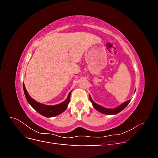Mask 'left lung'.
<instances>
[{"label":"left lung","mask_w":158,"mask_h":158,"mask_svg":"<svg viewBox=\"0 0 158 158\" xmlns=\"http://www.w3.org/2000/svg\"><path fill=\"white\" fill-rule=\"evenodd\" d=\"M89 99H90V102H92L94 107L95 109L98 110V111L99 112H101L103 114H117L119 112H121L128 106V104L131 102V100H128V101L122 103L121 106H119L118 107L114 108V109H107V108L103 107L101 106H99V105H98L95 103H94L93 102V100L92 99V98H91L90 95H89Z\"/></svg>","instance_id":"1"}]
</instances>
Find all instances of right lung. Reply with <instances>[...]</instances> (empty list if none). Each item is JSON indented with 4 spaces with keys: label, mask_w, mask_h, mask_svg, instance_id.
<instances>
[{
    "label": "right lung",
    "mask_w": 158,
    "mask_h": 158,
    "mask_svg": "<svg viewBox=\"0 0 158 158\" xmlns=\"http://www.w3.org/2000/svg\"><path fill=\"white\" fill-rule=\"evenodd\" d=\"M23 88L27 102L31 105V106L36 111H37L40 114L46 117H55L62 113L65 111L70 102L71 92L69 93L67 99H66L64 102L58 105H56V106H47V105L38 103L36 101H35L34 99H32L30 96L29 94H28L25 88L24 84H23Z\"/></svg>",
    "instance_id": "right-lung-1"
}]
</instances>
